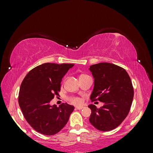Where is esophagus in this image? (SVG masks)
I'll return each instance as SVG.
<instances>
[{
	"label": "esophagus",
	"instance_id": "34e87169",
	"mask_svg": "<svg viewBox=\"0 0 153 153\" xmlns=\"http://www.w3.org/2000/svg\"><path fill=\"white\" fill-rule=\"evenodd\" d=\"M83 108V106H76V107H75V109L76 110H82Z\"/></svg>",
	"mask_w": 153,
	"mask_h": 153
}]
</instances>
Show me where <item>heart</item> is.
I'll return each mask as SVG.
<instances>
[{"mask_svg": "<svg viewBox=\"0 0 153 153\" xmlns=\"http://www.w3.org/2000/svg\"><path fill=\"white\" fill-rule=\"evenodd\" d=\"M69 101H70L71 103L74 105H81L82 103V99L76 96H71L70 98H69Z\"/></svg>", "mask_w": 153, "mask_h": 153, "instance_id": "b5f03b06", "label": "heart"}]
</instances>
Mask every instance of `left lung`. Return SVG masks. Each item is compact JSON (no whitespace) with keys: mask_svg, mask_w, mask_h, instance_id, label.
<instances>
[{"mask_svg":"<svg viewBox=\"0 0 153 153\" xmlns=\"http://www.w3.org/2000/svg\"><path fill=\"white\" fill-rule=\"evenodd\" d=\"M89 69L94 78L90 98L104 103L99 108L89 106L92 112L89 122L98 130H112L122 123L130 110L134 96L131 78L124 68L111 63L93 64Z\"/></svg>","mask_w":153,"mask_h":153,"instance_id":"1","label":"left lung"}]
</instances>
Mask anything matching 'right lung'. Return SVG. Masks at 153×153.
Instances as JSON below:
<instances>
[{
	"mask_svg": "<svg viewBox=\"0 0 153 153\" xmlns=\"http://www.w3.org/2000/svg\"><path fill=\"white\" fill-rule=\"evenodd\" d=\"M73 66L45 63L31 69L23 80L18 103L26 121L36 131L53 135L68 123L74 106L65 103L57 107L50 102L59 96L62 78Z\"/></svg>",
	"mask_w": 153,
	"mask_h": 153,
	"instance_id": "obj_1",
	"label": "right lung"
}]
</instances>
